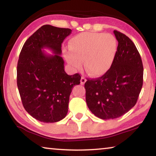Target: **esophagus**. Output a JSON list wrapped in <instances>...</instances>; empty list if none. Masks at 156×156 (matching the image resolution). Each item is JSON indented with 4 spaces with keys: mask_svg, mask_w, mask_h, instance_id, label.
Returning <instances> with one entry per match:
<instances>
[{
    "mask_svg": "<svg viewBox=\"0 0 156 156\" xmlns=\"http://www.w3.org/2000/svg\"><path fill=\"white\" fill-rule=\"evenodd\" d=\"M86 81H87V79L85 78L82 77L81 79H80V84H84V83H86Z\"/></svg>",
    "mask_w": 156,
    "mask_h": 156,
    "instance_id": "esophagus-1",
    "label": "esophagus"
}]
</instances>
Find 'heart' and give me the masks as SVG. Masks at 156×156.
I'll list each match as a JSON object with an SVG mask.
<instances>
[{
  "label": "heart",
  "mask_w": 156,
  "mask_h": 156,
  "mask_svg": "<svg viewBox=\"0 0 156 156\" xmlns=\"http://www.w3.org/2000/svg\"><path fill=\"white\" fill-rule=\"evenodd\" d=\"M69 48L63 50V54L73 69H81L84 61L89 74L99 76L112 67L118 52V41L111 34L83 32L70 39Z\"/></svg>",
  "instance_id": "1"
}]
</instances>
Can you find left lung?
<instances>
[{
    "instance_id": "obj_1",
    "label": "left lung",
    "mask_w": 156,
    "mask_h": 156,
    "mask_svg": "<svg viewBox=\"0 0 156 156\" xmlns=\"http://www.w3.org/2000/svg\"><path fill=\"white\" fill-rule=\"evenodd\" d=\"M113 33L118 45L112 67L84 84L89 110L103 120L119 118L135 106L143 84V65L136 45L124 34Z\"/></svg>"
}]
</instances>
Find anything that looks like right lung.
<instances>
[{"mask_svg":"<svg viewBox=\"0 0 156 156\" xmlns=\"http://www.w3.org/2000/svg\"><path fill=\"white\" fill-rule=\"evenodd\" d=\"M70 29L45 25L29 38L20 53L17 85L23 105L28 113L43 122L62 120L68 112L73 86L80 76L68 75L60 56L62 43L72 33ZM49 48L54 55L42 50Z\"/></svg>","mask_w":156,"mask_h":156,"instance_id":"right-lung-1","label":"right lung"}]
</instances>
